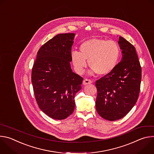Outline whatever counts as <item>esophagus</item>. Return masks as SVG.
Here are the masks:
<instances>
[{
	"label": "esophagus",
	"instance_id": "esophagus-1",
	"mask_svg": "<svg viewBox=\"0 0 154 154\" xmlns=\"http://www.w3.org/2000/svg\"><path fill=\"white\" fill-rule=\"evenodd\" d=\"M92 83V81L90 79H85L83 81V84L84 85H88V84H90Z\"/></svg>",
	"mask_w": 154,
	"mask_h": 154
}]
</instances>
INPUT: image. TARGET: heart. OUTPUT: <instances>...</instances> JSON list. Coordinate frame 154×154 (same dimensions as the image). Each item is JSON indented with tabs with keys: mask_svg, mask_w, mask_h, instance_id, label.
<instances>
[{
	"mask_svg": "<svg viewBox=\"0 0 154 154\" xmlns=\"http://www.w3.org/2000/svg\"><path fill=\"white\" fill-rule=\"evenodd\" d=\"M121 55L118 44L113 41L93 38L84 41L80 52L74 51L71 58L74 68L79 74L83 73L88 61L89 66L100 75L111 73L117 66Z\"/></svg>",
	"mask_w": 154,
	"mask_h": 154,
	"instance_id": "heart-1",
	"label": "heart"
}]
</instances>
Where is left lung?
<instances>
[{
    "instance_id": "left-lung-1",
    "label": "left lung",
    "mask_w": 154,
    "mask_h": 154,
    "mask_svg": "<svg viewBox=\"0 0 154 154\" xmlns=\"http://www.w3.org/2000/svg\"><path fill=\"white\" fill-rule=\"evenodd\" d=\"M122 58L116 68L96 82V108L108 121L124 117L135 105L140 93L141 67L135 47L119 36Z\"/></svg>"
}]
</instances>
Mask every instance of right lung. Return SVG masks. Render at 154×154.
I'll return each mask as SVG.
<instances>
[{"mask_svg":"<svg viewBox=\"0 0 154 154\" xmlns=\"http://www.w3.org/2000/svg\"><path fill=\"white\" fill-rule=\"evenodd\" d=\"M75 33L55 36L39 49L32 71L36 102L50 118L61 120L74 110L75 94L83 78L73 72L70 62Z\"/></svg>","mask_w":154,"mask_h":154,"instance_id":"1","label":"right lung"}]
</instances>
